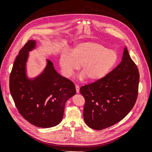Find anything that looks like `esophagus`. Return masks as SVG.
Masks as SVG:
<instances>
[{
    "mask_svg": "<svg viewBox=\"0 0 152 152\" xmlns=\"http://www.w3.org/2000/svg\"><path fill=\"white\" fill-rule=\"evenodd\" d=\"M75 87H76V92H77V94H79L80 92L79 86H77V85H76V86H75Z\"/></svg>",
    "mask_w": 152,
    "mask_h": 152,
    "instance_id": "esophagus-1",
    "label": "esophagus"
}]
</instances>
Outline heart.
Listing matches in <instances>:
<instances>
[{"mask_svg":"<svg viewBox=\"0 0 152 152\" xmlns=\"http://www.w3.org/2000/svg\"><path fill=\"white\" fill-rule=\"evenodd\" d=\"M118 54L115 50L107 49L104 45L94 42L77 44L72 53L64 52L59 59L63 74L69 77L81 64L83 73L79 79L87 77L91 81H97L104 77L115 66Z\"/></svg>","mask_w":152,"mask_h":152,"instance_id":"obj_1","label":"heart"}]
</instances>
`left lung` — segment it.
Listing matches in <instances>:
<instances>
[{
	"label": "left lung",
	"mask_w": 152,
	"mask_h": 152,
	"mask_svg": "<svg viewBox=\"0 0 152 152\" xmlns=\"http://www.w3.org/2000/svg\"><path fill=\"white\" fill-rule=\"evenodd\" d=\"M140 75L125 47L121 62L102 79L80 88L87 125L100 130L118 123L134 107Z\"/></svg>",
	"instance_id": "obj_1"
}]
</instances>
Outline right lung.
Listing matches in <instances>:
<instances>
[{"instance_id":"1","label":"right lung","mask_w":152,"mask_h":152,"mask_svg":"<svg viewBox=\"0 0 152 152\" xmlns=\"http://www.w3.org/2000/svg\"><path fill=\"white\" fill-rule=\"evenodd\" d=\"M36 44L35 40H29L19 51L10 73V90L24 118L37 127L47 128L61 121L65 102L76 91L73 82L59 75L50 60L43 72L28 79L26 63Z\"/></svg>"}]
</instances>
